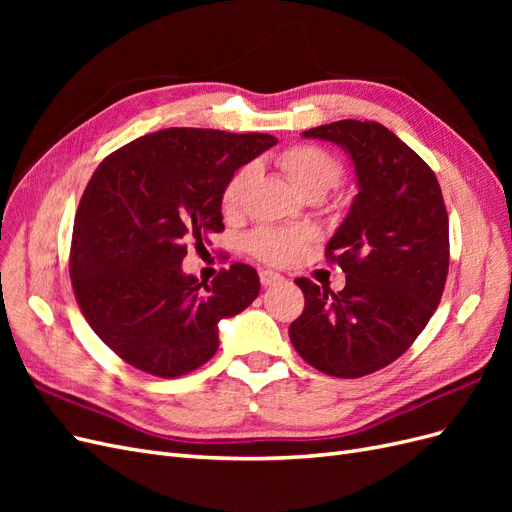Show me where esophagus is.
I'll use <instances>...</instances> for the list:
<instances>
[{"instance_id":"1","label":"esophagus","mask_w":512,"mask_h":512,"mask_svg":"<svg viewBox=\"0 0 512 512\" xmlns=\"http://www.w3.org/2000/svg\"><path fill=\"white\" fill-rule=\"evenodd\" d=\"M282 282H284V277H282L280 273L269 271V269L260 271V284L265 286V288H269V286H275V284H282Z\"/></svg>"}]
</instances>
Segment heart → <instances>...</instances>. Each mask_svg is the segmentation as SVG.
<instances>
[{"instance_id":"1","label":"heart","mask_w":512,"mask_h":512,"mask_svg":"<svg viewBox=\"0 0 512 512\" xmlns=\"http://www.w3.org/2000/svg\"><path fill=\"white\" fill-rule=\"evenodd\" d=\"M275 162L284 170L294 188L307 198L324 196L342 179V164L327 149L316 145H290L277 153ZM254 175L256 168L252 164H245L228 177L220 194V205L226 215L239 213ZM307 239L309 235L301 228L260 226L247 235L245 247L258 260L271 262V265H288L294 258H299Z\"/></svg>"}]
</instances>
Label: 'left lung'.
I'll return each instance as SVG.
<instances>
[{
    "instance_id": "8db88e82",
    "label": "left lung",
    "mask_w": 512,
    "mask_h": 512,
    "mask_svg": "<svg viewBox=\"0 0 512 512\" xmlns=\"http://www.w3.org/2000/svg\"><path fill=\"white\" fill-rule=\"evenodd\" d=\"M303 136L350 153L359 194L327 243L346 286L294 280L305 307L290 342L322 374L361 378L399 359L436 312L451 258L448 213L436 173L382 123L342 119Z\"/></svg>"
}]
</instances>
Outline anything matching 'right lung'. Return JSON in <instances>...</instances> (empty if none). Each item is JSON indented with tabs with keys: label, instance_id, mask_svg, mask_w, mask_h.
<instances>
[{
	"label": "right lung",
	"instance_id": "right-lung-1",
	"mask_svg": "<svg viewBox=\"0 0 512 512\" xmlns=\"http://www.w3.org/2000/svg\"><path fill=\"white\" fill-rule=\"evenodd\" d=\"M271 134L168 128L106 156L76 209L70 280L85 320L119 359L179 378L220 346L218 322L260 292L258 273L232 262L211 284L185 275L188 245L222 232L228 177L273 147Z\"/></svg>",
	"mask_w": 512,
	"mask_h": 512
}]
</instances>
